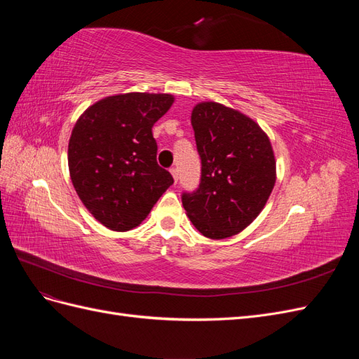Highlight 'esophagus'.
Listing matches in <instances>:
<instances>
[{
	"mask_svg": "<svg viewBox=\"0 0 359 359\" xmlns=\"http://www.w3.org/2000/svg\"><path fill=\"white\" fill-rule=\"evenodd\" d=\"M170 173H172V177H173V181H178V169L177 168H172L170 169Z\"/></svg>",
	"mask_w": 359,
	"mask_h": 359,
	"instance_id": "esophagus-1",
	"label": "esophagus"
}]
</instances>
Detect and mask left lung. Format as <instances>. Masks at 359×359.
Segmentation results:
<instances>
[{
  "mask_svg": "<svg viewBox=\"0 0 359 359\" xmlns=\"http://www.w3.org/2000/svg\"><path fill=\"white\" fill-rule=\"evenodd\" d=\"M191 126L202 177L196 191L182 194V206L203 236L224 240L266 205L277 178L274 149L255 119L222 103H198Z\"/></svg>",
  "mask_w": 359,
  "mask_h": 359,
  "instance_id": "left-lung-1",
  "label": "left lung"
}]
</instances>
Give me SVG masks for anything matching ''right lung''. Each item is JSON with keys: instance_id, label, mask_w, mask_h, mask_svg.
Masks as SVG:
<instances>
[{"instance_id": "1", "label": "right lung", "mask_w": 359, "mask_h": 359, "mask_svg": "<svg viewBox=\"0 0 359 359\" xmlns=\"http://www.w3.org/2000/svg\"><path fill=\"white\" fill-rule=\"evenodd\" d=\"M173 102L172 94L109 95L76 121L69 140L70 178L85 208L107 229L139 226L173 184L157 165L153 136V126Z\"/></svg>"}]
</instances>
